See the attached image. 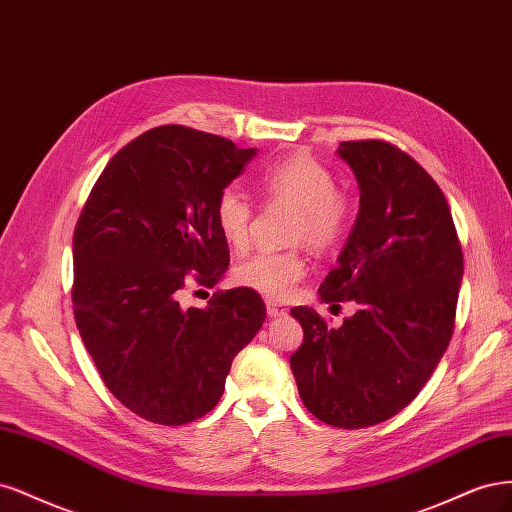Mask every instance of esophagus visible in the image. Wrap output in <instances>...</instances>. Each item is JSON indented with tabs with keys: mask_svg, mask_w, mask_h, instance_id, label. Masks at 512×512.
I'll list each match as a JSON object with an SVG mask.
<instances>
[{
	"mask_svg": "<svg viewBox=\"0 0 512 512\" xmlns=\"http://www.w3.org/2000/svg\"><path fill=\"white\" fill-rule=\"evenodd\" d=\"M266 310H268V317H270V319L285 317L287 312H289L285 306H280V304H276V302H272V300H268V302H266Z\"/></svg>",
	"mask_w": 512,
	"mask_h": 512,
	"instance_id": "34e87169",
	"label": "esophagus"
}]
</instances>
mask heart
Masks as SVG:
<instances>
[{"mask_svg": "<svg viewBox=\"0 0 512 512\" xmlns=\"http://www.w3.org/2000/svg\"><path fill=\"white\" fill-rule=\"evenodd\" d=\"M263 204H289L295 214L289 227L293 242H308L319 251L336 246L351 227L353 206L336 176L323 163L306 155H291L263 168L257 176ZM214 223L234 251H244L251 240L253 206L236 187H225L214 200ZM308 270L306 255L291 246L283 251H259L234 268L240 287L257 291L268 300H287Z\"/></svg>", "mask_w": 512, "mask_h": 512, "instance_id": "heart-1", "label": "heart"}]
</instances>
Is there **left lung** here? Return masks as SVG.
<instances>
[{
    "label": "left lung",
    "mask_w": 512,
    "mask_h": 512,
    "mask_svg": "<svg viewBox=\"0 0 512 512\" xmlns=\"http://www.w3.org/2000/svg\"><path fill=\"white\" fill-rule=\"evenodd\" d=\"M359 183L353 234L319 293L357 304L342 327L291 308L304 340L291 370L319 421L359 430L417 398L451 342L464 253L447 197L419 163L385 140L340 142Z\"/></svg>",
    "instance_id": "1"
}]
</instances>
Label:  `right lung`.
Segmentation results:
<instances>
[{"mask_svg":"<svg viewBox=\"0 0 512 512\" xmlns=\"http://www.w3.org/2000/svg\"><path fill=\"white\" fill-rule=\"evenodd\" d=\"M255 148L185 125H159L114 155L74 229V319L104 385L159 425L210 412L234 357L266 321L257 291H214L183 308L180 291L214 287L229 266L214 200Z\"/></svg>","mask_w":512,"mask_h":512,"instance_id":"add662e5","label":"right lung"}]
</instances>
